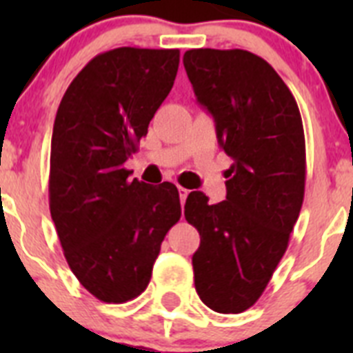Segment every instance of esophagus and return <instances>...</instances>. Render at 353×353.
Instances as JSON below:
<instances>
[{"mask_svg":"<svg viewBox=\"0 0 353 353\" xmlns=\"http://www.w3.org/2000/svg\"><path fill=\"white\" fill-rule=\"evenodd\" d=\"M179 196H180V203H185L187 196H189V191L187 189H183V187H179Z\"/></svg>","mask_w":353,"mask_h":353,"instance_id":"1","label":"esophagus"}]
</instances>
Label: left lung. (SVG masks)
<instances>
[{
    "instance_id": "obj_1",
    "label": "left lung",
    "mask_w": 353,
    "mask_h": 353,
    "mask_svg": "<svg viewBox=\"0 0 353 353\" xmlns=\"http://www.w3.org/2000/svg\"><path fill=\"white\" fill-rule=\"evenodd\" d=\"M183 67L233 159L224 201L208 205L201 191L187 196L183 214L201 239L192 256L194 286L210 310L242 313L269 285L301 214V111L277 72L244 49H191Z\"/></svg>"
}]
</instances>
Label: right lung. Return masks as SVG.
Wrapping results in <instances>:
<instances>
[{
	"instance_id": "1",
	"label": "right lung",
	"mask_w": 353,
	"mask_h": 353,
	"mask_svg": "<svg viewBox=\"0 0 353 353\" xmlns=\"http://www.w3.org/2000/svg\"><path fill=\"white\" fill-rule=\"evenodd\" d=\"M179 49L118 48L74 77L56 113L49 208L74 276L99 301L121 304L148 286L179 189L129 180L123 162L171 92Z\"/></svg>"
}]
</instances>
